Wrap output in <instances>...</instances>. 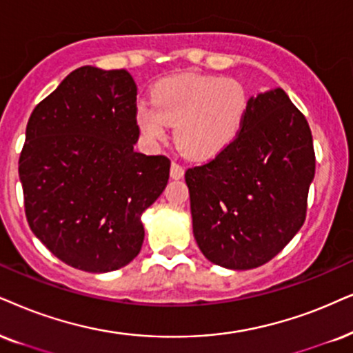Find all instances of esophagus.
<instances>
[{"label": "esophagus", "instance_id": "1", "mask_svg": "<svg viewBox=\"0 0 353 353\" xmlns=\"http://www.w3.org/2000/svg\"><path fill=\"white\" fill-rule=\"evenodd\" d=\"M171 177L172 179H182V177H184V168L181 166V164H177V163H172L171 164Z\"/></svg>", "mask_w": 353, "mask_h": 353}]
</instances>
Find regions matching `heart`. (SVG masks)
Wrapping results in <instances>:
<instances>
[{
  "mask_svg": "<svg viewBox=\"0 0 353 353\" xmlns=\"http://www.w3.org/2000/svg\"><path fill=\"white\" fill-rule=\"evenodd\" d=\"M153 105L137 107V125L150 143L174 140L187 158L205 161L223 153L243 130L249 109L246 88L238 79L213 74H176L151 91Z\"/></svg>",
  "mask_w": 353,
  "mask_h": 353,
  "instance_id": "b5f03b06",
  "label": "heart"
}]
</instances>
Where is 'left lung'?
<instances>
[{
	"label": "left lung",
	"mask_w": 353,
	"mask_h": 353,
	"mask_svg": "<svg viewBox=\"0 0 353 353\" xmlns=\"http://www.w3.org/2000/svg\"><path fill=\"white\" fill-rule=\"evenodd\" d=\"M316 158L310 125L282 88L249 97L238 138L187 169L194 238L213 264L264 265L305 223Z\"/></svg>",
	"instance_id": "1"
}]
</instances>
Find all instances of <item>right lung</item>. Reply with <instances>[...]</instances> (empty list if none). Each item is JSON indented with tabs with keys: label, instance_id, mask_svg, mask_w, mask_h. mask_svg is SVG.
<instances>
[{
	"label": "right lung",
	"instance_id": "1",
	"mask_svg": "<svg viewBox=\"0 0 353 353\" xmlns=\"http://www.w3.org/2000/svg\"><path fill=\"white\" fill-rule=\"evenodd\" d=\"M137 86L125 70L81 66L35 107L19 179L32 233L74 269L130 264L141 215L163 194L171 161L137 153Z\"/></svg>",
	"mask_w": 353,
	"mask_h": 353
}]
</instances>
